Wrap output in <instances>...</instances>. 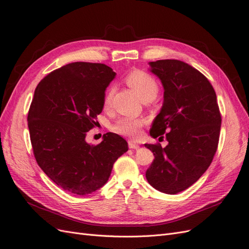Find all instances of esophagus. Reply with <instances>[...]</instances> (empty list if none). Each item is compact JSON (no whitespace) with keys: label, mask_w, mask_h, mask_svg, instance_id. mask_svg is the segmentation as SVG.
<instances>
[{"label":"esophagus","mask_w":249,"mask_h":249,"mask_svg":"<svg viewBox=\"0 0 249 249\" xmlns=\"http://www.w3.org/2000/svg\"><path fill=\"white\" fill-rule=\"evenodd\" d=\"M129 147L132 149H138L140 146H139V144H137V143H135L133 141H129Z\"/></svg>","instance_id":"esophagus-1"}]
</instances>
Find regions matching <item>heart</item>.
Wrapping results in <instances>:
<instances>
[{"label":"heart","mask_w":249,"mask_h":249,"mask_svg":"<svg viewBox=\"0 0 249 249\" xmlns=\"http://www.w3.org/2000/svg\"><path fill=\"white\" fill-rule=\"evenodd\" d=\"M126 84L136 91L143 101H152L159 92V85L153 76L144 71L135 70L126 74ZM114 88L109 87L104 96V106L108 108L111 105ZM143 125V120L137 117L124 116L118 118L115 124L112 125V131L130 138H138L140 129Z\"/></svg>","instance_id":"heart-1"}]
</instances>
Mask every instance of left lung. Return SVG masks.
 <instances>
[{
    "label": "left lung",
    "instance_id": "1",
    "mask_svg": "<svg viewBox=\"0 0 249 249\" xmlns=\"http://www.w3.org/2000/svg\"><path fill=\"white\" fill-rule=\"evenodd\" d=\"M149 65L164 87L163 107L149 133L154 138L165 137L168 144H144L155 156L145 177L155 189L177 194L196 182L212 163L221 114L212 84L196 69L175 59Z\"/></svg>",
    "mask_w": 249,
    "mask_h": 249
}]
</instances>
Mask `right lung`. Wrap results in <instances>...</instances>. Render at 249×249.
I'll list each match as a JSON object with an SVG mask.
<instances>
[{
    "mask_svg": "<svg viewBox=\"0 0 249 249\" xmlns=\"http://www.w3.org/2000/svg\"><path fill=\"white\" fill-rule=\"evenodd\" d=\"M115 74L106 64L73 62L50 72L35 89L28 113L33 154L43 172L66 192L86 195L100 189L127 150V142L114 133L105 134L96 145L85 141Z\"/></svg>",
    "mask_w": 249,
    "mask_h": 249,
    "instance_id": "add662e5",
    "label": "right lung"
}]
</instances>
